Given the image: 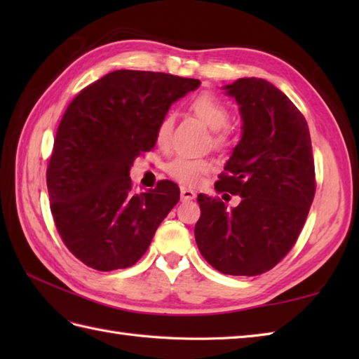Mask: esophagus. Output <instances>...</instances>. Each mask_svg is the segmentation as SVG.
Returning a JSON list of instances; mask_svg holds the SVG:
<instances>
[{"instance_id": "34e87169", "label": "esophagus", "mask_w": 359, "mask_h": 359, "mask_svg": "<svg viewBox=\"0 0 359 359\" xmlns=\"http://www.w3.org/2000/svg\"><path fill=\"white\" fill-rule=\"evenodd\" d=\"M180 199L184 201V202H187V201H193V199H196V193L193 191V189L182 187V188H180Z\"/></svg>"}]
</instances>
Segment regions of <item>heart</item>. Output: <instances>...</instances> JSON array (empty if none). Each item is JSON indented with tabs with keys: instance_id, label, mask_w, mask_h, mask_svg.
Listing matches in <instances>:
<instances>
[{
	"instance_id": "obj_1",
	"label": "heart",
	"mask_w": 359,
	"mask_h": 359,
	"mask_svg": "<svg viewBox=\"0 0 359 359\" xmlns=\"http://www.w3.org/2000/svg\"><path fill=\"white\" fill-rule=\"evenodd\" d=\"M189 109L194 112L196 117H199L211 131H220L225 128L228 120H230V112L226 106L219 100L217 97L211 94H201L194 97L189 103ZM174 128V116L172 114H165L160 118L156 128V142L160 148H166L171 139V133ZM224 137L217 135L216 143H222ZM215 170L211 160L202 157H187L177 156L174 157L166 166L168 174L172 179L180 182L185 187L199 185L207 174Z\"/></svg>"
}]
</instances>
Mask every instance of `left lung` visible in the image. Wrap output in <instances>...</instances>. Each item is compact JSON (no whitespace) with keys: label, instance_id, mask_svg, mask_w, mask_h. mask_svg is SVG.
Instances as JSON below:
<instances>
[{"label":"left lung","instance_id":"1","mask_svg":"<svg viewBox=\"0 0 359 359\" xmlns=\"http://www.w3.org/2000/svg\"><path fill=\"white\" fill-rule=\"evenodd\" d=\"M239 104L242 137L215 188L241 196L228 208L199 194L194 236L210 265L231 276H257L285 257L315 197L307 121L292 100L262 79L224 86Z\"/></svg>","mask_w":359,"mask_h":359}]
</instances>
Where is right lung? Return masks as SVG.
<instances>
[{"label":"right lung","mask_w":359,"mask_h":359,"mask_svg":"<svg viewBox=\"0 0 359 359\" xmlns=\"http://www.w3.org/2000/svg\"><path fill=\"white\" fill-rule=\"evenodd\" d=\"M199 85L196 79L121 69L67 106L49 160L48 191L65 245L90 269L134 265L179 202L171 180L134 194L129 170L154 148L156 128L170 106Z\"/></svg>","instance_id":"right-lung-1"}]
</instances>
